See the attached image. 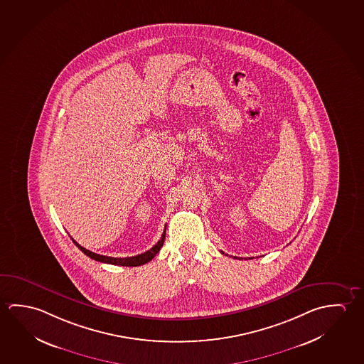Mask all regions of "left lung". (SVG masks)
Here are the masks:
<instances>
[{"label":"left lung","instance_id":"1","mask_svg":"<svg viewBox=\"0 0 364 364\" xmlns=\"http://www.w3.org/2000/svg\"><path fill=\"white\" fill-rule=\"evenodd\" d=\"M220 252H222V251H220ZM222 254H225V252H222ZM233 259H237V257H235Z\"/></svg>","mask_w":364,"mask_h":364}]
</instances>
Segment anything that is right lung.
<instances>
[{
  "mask_svg": "<svg viewBox=\"0 0 364 364\" xmlns=\"http://www.w3.org/2000/svg\"><path fill=\"white\" fill-rule=\"evenodd\" d=\"M165 235H166V227H165V230H164L161 239L159 240V242H157L154 247H151L149 251H146L144 254H139V255H136V257H112L100 255V254H95V252H92V251L85 249L81 245H78L72 237L71 239L72 241H73V244L76 245L78 249L84 252L85 255H87V257H91V259H94L96 262H107V264L120 265V267H139V265H144L146 262H151V260L156 257V254H159V251L161 249L164 241H165Z\"/></svg>",
  "mask_w": 364,
  "mask_h": 364,
  "instance_id": "1",
  "label": "right lung"
}]
</instances>
